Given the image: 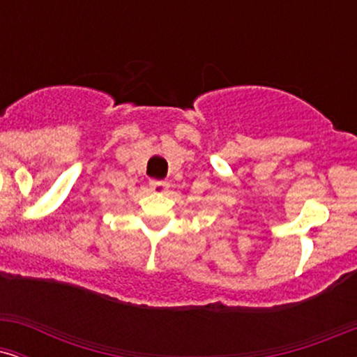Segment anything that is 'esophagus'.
Masks as SVG:
<instances>
[{"label": "esophagus", "mask_w": 357, "mask_h": 357, "mask_svg": "<svg viewBox=\"0 0 357 357\" xmlns=\"http://www.w3.org/2000/svg\"><path fill=\"white\" fill-rule=\"evenodd\" d=\"M149 188L155 192H165L169 188V183L165 181V179H151Z\"/></svg>", "instance_id": "obj_1"}]
</instances>
